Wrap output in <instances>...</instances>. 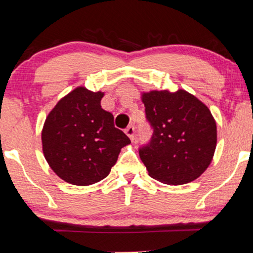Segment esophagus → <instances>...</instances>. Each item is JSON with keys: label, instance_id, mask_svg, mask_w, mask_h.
<instances>
[{"label": "esophagus", "instance_id": "obj_1", "mask_svg": "<svg viewBox=\"0 0 253 253\" xmlns=\"http://www.w3.org/2000/svg\"><path fill=\"white\" fill-rule=\"evenodd\" d=\"M125 133H126V135L129 137L130 140H134V135H135V128H134L133 125H129L128 127H127L126 129H125Z\"/></svg>", "mask_w": 253, "mask_h": 253}]
</instances>
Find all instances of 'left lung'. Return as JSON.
<instances>
[{
	"instance_id": "left-lung-1",
	"label": "left lung",
	"mask_w": 253,
	"mask_h": 253,
	"mask_svg": "<svg viewBox=\"0 0 253 253\" xmlns=\"http://www.w3.org/2000/svg\"><path fill=\"white\" fill-rule=\"evenodd\" d=\"M141 100L154 128L150 143L139 151L148 174L168 185L199 178L213 161L217 142L210 109L184 89L141 92Z\"/></svg>"
}]
</instances>
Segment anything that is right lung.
<instances>
[{"label":"right lung","instance_id":"obj_1","mask_svg":"<svg viewBox=\"0 0 253 253\" xmlns=\"http://www.w3.org/2000/svg\"><path fill=\"white\" fill-rule=\"evenodd\" d=\"M102 91L77 86L56 103L42 130L45 160L66 183L87 186L109 176L121 148L130 143L100 106Z\"/></svg>","mask_w":253,"mask_h":253}]
</instances>
